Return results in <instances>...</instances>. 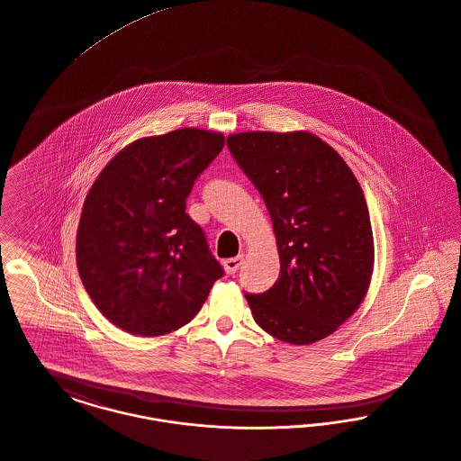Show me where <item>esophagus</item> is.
<instances>
[{
  "label": "esophagus",
  "instance_id": "obj_1",
  "mask_svg": "<svg viewBox=\"0 0 461 461\" xmlns=\"http://www.w3.org/2000/svg\"><path fill=\"white\" fill-rule=\"evenodd\" d=\"M242 261H244V256H237V258H230V259H226L224 263H222V267H224V270L228 275H235L239 268L242 267Z\"/></svg>",
  "mask_w": 461,
  "mask_h": 461
}]
</instances>
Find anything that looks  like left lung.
Segmentation results:
<instances>
[{
    "label": "left lung",
    "mask_w": 461,
    "mask_h": 461,
    "mask_svg": "<svg viewBox=\"0 0 461 461\" xmlns=\"http://www.w3.org/2000/svg\"><path fill=\"white\" fill-rule=\"evenodd\" d=\"M273 221L280 275L245 294L273 338L310 345L332 334L366 296L375 265L367 203L350 167L310 132H242L226 139Z\"/></svg>",
    "instance_id": "1"
}]
</instances>
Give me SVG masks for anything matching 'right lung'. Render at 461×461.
Masks as SVG:
<instances>
[{"label":"right lung","instance_id":"right-lung-1","mask_svg":"<svg viewBox=\"0 0 461 461\" xmlns=\"http://www.w3.org/2000/svg\"><path fill=\"white\" fill-rule=\"evenodd\" d=\"M224 146L221 132L142 137L99 174L83 203L77 265L111 324L163 336L188 324L224 275L186 214L196 177Z\"/></svg>","mask_w":461,"mask_h":461}]
</instances>
